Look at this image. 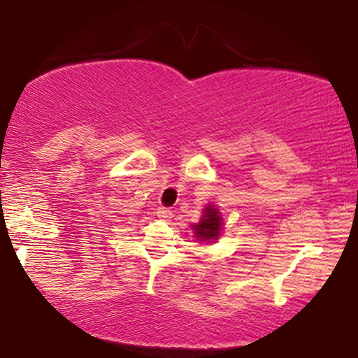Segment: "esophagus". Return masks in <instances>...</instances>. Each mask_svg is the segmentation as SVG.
<instances>
[{
	"instance_id": "34e87169",
	"label": "esophagus",
	"mask_w": 358,
	"mask_h": 358,
	"mask_svg": "<svg viewBox=\"0 0 358 358\" xmlns=\"http://www.w3.org/2000/svg\"><path fill=\"white\" fill-rule=\"evenodd\" d=\"M156 213H158V217L161 220H171V218H173V212H171V210L166 208V207H159L158 212H156Z\"/></svg>"
}]
</instances>
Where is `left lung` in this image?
I'll return each instance as SVG.
<instances>
[{
	"label": "left lung",
	"mask_w": 358,
	"mask_h": 358,
	"mask_svg": "<svg viewBox=\"0 0 358 358\" xmlns=\"http://www.w3.org/2000/svg\"><path fill=\"white\" fill-rule=\"evenodd\" d=\"M222 217L217 207L213 205H207L203 210L202 218L197 224H192V229L195 233L197 241L202 243H215L220 238L222 233Z\"/></svg>",
	"instance_id": "8db88e82"
}]
</instances>
